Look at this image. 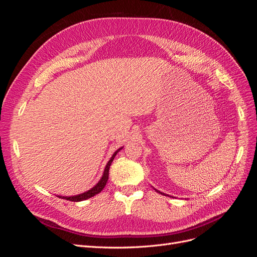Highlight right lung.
<instances>
[{
	"instance_id": "1",
	"label": "right lung",
	"mask_w": 257,
	"mask_h": 257,
	"mask_svg": "<svg viewBox=\"0 0 257 257\" xmlns=\"http://www.w3.org/2000/svg\"><path fill=\"white\" fill-rule=\"evenodd\" d=\"M121 149H122V148H120V149H118V150H116V151L113 153V155L111 157V159L109 160V162L107 163V165H106V167H105V170H104V174H103L102 179H100V180L98 181V183H97L95 186H93V188H92L91 190H89L88 192H85V193L79 194V195H76V196H71V197L58 196V197L64 198V199L71 200V201H81V200H85V199H88V198H91V197H93V196H95L96 194L102 192V190L105 188V185H106V183H107V181H108V175H109V168H110L111 163H112L114 157L116 155V153H118Z\"/></svg>"
}]
</instances>
